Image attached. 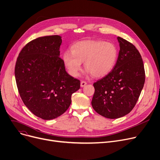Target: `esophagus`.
Listing matches in <instances>:
<instances>
[{"instance_id":"1","label":"esophagus","mask_w":160,"mask_h":160,"mask_svg":"<svg viewBox=\"0 0 160 160\" xmlns=\"http://www.w3.org/2000/svg\"><path fill=\"white\" fill-rule=\"evenodd\" d=\"M86 84H87V82H85V81H82V82H81V83H80V86H81L82 88H83V87H84L85 86H86Z\"/></svg>"}]
</instances>
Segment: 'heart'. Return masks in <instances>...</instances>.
Segmentation results:
<instances>
[{
  "instance_id": "b5f03b06",
  "label": "heart",
  "mask_w": 160,
  "mask_h": 160,
  "mask_svg": "<svg viewBox=\"0 0 160 160\" xmlns=\"http://www.w3.org/2000/svg\"><path fill=\"white\" fill-rule=\"evenodd\" d=\"M118 57L116 46L108 42L86 40L77 42L71 51H66L63 60L71 76L76 77L82 62L86 73L94 77H101L114 68Z\"/></svg>"
}]
</instances>
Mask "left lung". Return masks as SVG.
I'll use <instances>...</instances> for the list:
<instances>
[{
    "label": "left lung",
    "instance_id": "8db88e82",
    "mask_svg": "<svg viewBox=\"0 0 160 160\" xmlns=\"http://www.w3.org/2000/svg\"><path fill=\"white\" fill-rule=\"evenodd\" d=\"M118 57L107 75L93 83L91 104L105 118L115 119L129 113L139 98L145 74L142 56L131 42L118 37Z\"/></svg>",
    "mask_w": 160,
    "mask_h": 160
}]
</instances>
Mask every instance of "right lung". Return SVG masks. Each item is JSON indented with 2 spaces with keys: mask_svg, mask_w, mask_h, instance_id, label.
I'll use <instances>...</instances> for the list:
<instances>
[{
  "mask_svg": "<svg viewBox=\"0 0 160 160\" xmlns=\"http://www.w3.org/2000/svg\"><path fill=\"white\" fill-rule=\"evenodd\" d=\"M62 37H38L20 52L15 68L18 92L28 109L39 118L50 120L64 113L71 95L80 88L79 80L66 72L60 56Z\"/></svg>",
  "mask_w": 160,
  "mask_h": 160,
  "instance_id": "right-lung-1",
  "label": "right lung"
}]
</instances>
